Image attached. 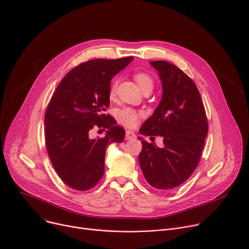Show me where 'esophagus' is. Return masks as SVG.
I'll use <instances>...</instances> for the list:
<instances>
[{"mask_svg": "<svg viewBox=\"0 0 249 249\" xmlns=\"http://www.w3.org/2000/svg\"><path fill=\"white\" fill-rule=\"evenodd\" d=\"M136 138V135L133 133V132H131V131H126V135H125V139L126 140H134Z\"/></svg>", "mask_w": 249, "mask_h": 249, "instance_id": "obj_1", "label": "esophagus"}]
</instances>
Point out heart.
<instances>
[{"label": "heart", "instance_id": "1", "mask_svg": "<svg viewBox=\"0 0 249 249\" xmlns=\"http://www.w3.org/2000/svg\"><path fill=\"white\" fill-rule=\"evenodd\" d=\"M134 80L138 84L139 88L142 89L144 93L145 92H152L155 87V81L153 77L143 71H139L134 74ZM118 86V80L114 79L111 81L108 89V95L110 98H114L116 96ZM145 117V112L141 110H135L130 107H125L117 112V119L119 123L128 127V128H135L138 126L140 120Z\"/></svg>", "mask_w": 249, "mask_h": 249}]
</instances>
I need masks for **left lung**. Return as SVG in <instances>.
<instances>
[{
	"mask_svg": "<svg viewBox=\"0 0 249 249\" xmlns=\"http://www.w3.org/2000/svg\"><path fill=\"white\" fill-rule=\"evenodd\" d=\"M151 64L159 71L162 98L141 127V134L160 136L163 147L141 140L140 165L154 188L168 190L186 181L196 169L208 134V120L195 83L182 70L166 61Z\"/></svg>",
	"mask_w": 249,
	"mask_h": 249,
	"instance_id": "1",
	"label": "left lung"
}]
</instances>
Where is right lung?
Masks as SVG:
<instances>
[{
    "mask_svg": "<svg viewBox=\"0 0 249 249\" xmlns=\"http://www.w3.org/2000/svg\"><path fill=\"white\" fill-rule=\"evenodd\" d=\"M132 60L81 63L63 78L49 101L44 116L45 146L58 176L71 188L86 191L94 187L104 172L106 147L125 138L124 129L103 112L109 107L111 79ZM93 127L107 128V135L90 139Z\"/></svg>",
    "mask_w": 249,
    "mask_h": 249,
    "instance_id": "1",
    "label": "right lung"
}]
</instances>
